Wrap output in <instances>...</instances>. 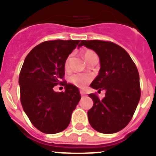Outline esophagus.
Listing matches in <instances>:
<instances>
[{"instance_id": "34e87169", "label": "esophagus", "mask_w": 156, "mask_h": 156, "mask_svg": "<svg viewBox=\"0 0 156 156\" xmlns=\"http://www.w3.org/2000/svg\"><path fill=\"white\" fill-rule=\"evenodd\" d=\"M80 93L81 95H85L86 94V91H84V90H80Z\"/></svg>"}]
</instances>
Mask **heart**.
<instances>
[{"instance_id":"heart-1","label":"heart","mask_w":156,"mask_h":156,"mask_svg":"<svg viewBox=\"0 0 156 156\" xmlns=\"http://www.w3.org/2000/svg\"><path fill=\"white\" fill-rule=\"evenodd\" d=\"M96 54L94 51L90 50H87L83 53V58L87 62V60L90 58V57H92L93 55H95ZM70 57H69L68 58L66 59V63H65V66L66 68H67L69 66V62ZM90 76L87 75H84V74H74V75L70 77V81H71L74 85L79 87H84L88 83L90 82Z\"/></svg>"}]
</instances>
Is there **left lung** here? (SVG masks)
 <instances>
[{
  "label": "left lung",
  "instance_id": "1",
  "mask_svg": "<svg viewBox=\"0 0 156 156\" xmlns=\"http://www.w3.org/2000/svg\"><path fill=\"white\" fill-rule=\"evenodd\" d=\"M81 46L96 52L100 60L98 75L90 87L105 91V97L101 100L96 94H89L94 101L87 112L89 122L100 133H116L129 123L140 100L137 67L129 54L112 42L82 41L78 47Z\"/></svg>",
  "mask_w": 156,
  "mask_h": 156
}]
</instances>
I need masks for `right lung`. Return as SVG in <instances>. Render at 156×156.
<instances>
[{"instance_id":"obj_1","label":"right lung","mask_w":156,"mask_h":156,"mask_svg":"<svg viewBox=\"0 0 156 156\" xmlns=\"http://www.w3.org/2000/svg\"><path fill=\"white\" fill-rule=\"evenodd\" d=\"M79 40L45 41L25 58L19 83L23 108L34 126L44 133H57L69 124L71 115L81 98L78 87L66 81L65 63ZM58 83L64 92H55Z\"/></svg>"}]
</instances>
